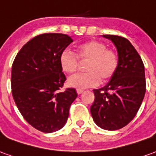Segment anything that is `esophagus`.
<instances>
[{
	"instance_id": "1",
	"label": "esophagus",
	"mask_w": 156,
	"mask_h": 156,
	"mask_svg": "<svg viewBox=\"0 0 156 156\" xmlns=\"http://www.w3.org/2000/svg\"><path fill=\"white\" fill-rule=\"evenodd\" d=\"M83 92V90H81V89H77V93H78V95L82 94Z\"/></svg>"
}]
</instances>
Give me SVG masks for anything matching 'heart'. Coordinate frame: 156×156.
Masks as SVG:
<instances>
[{
    "label": "heart",
    "instance_id": "1",
    "mask_svg": "<svg viewBox=\"0 0 156 156\" xmlns=\"http://www.w3.org/2000/svg\"><path fill=\"white\" fill-rule=\"evenodd\" d=\"M86 61L84 69L86 73L71 76L68 85L78 89L96 86L100 78L107 81L116 73L119 66L117 54L108 49L103 42L89 41L78 45L75 54L68 48L60 53V64L61 69L66 73H73L78 68L79 61Z\"/></svg>",
    "mask_w": 156,
    "mask_h": 156
}]
</instances>
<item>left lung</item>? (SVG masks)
<instances>
[{"instance_id": "1", "label": "left lung", "mask_w": 156, "mask_h": 156, "mask_svg": "<svg viewBox=\"0 0 156 156\" xmlns=\"http://www.w3.org/2000/svg\"><path fill=\"white\" fill-rule=\"evenodd\" d=\"M117 48L119 66L107 85L94 90L90 107L96 125L108 131L126 126L136 116L146 91L144 65L139 54L126 38L103 35Z\"/></svg>"}]
</instances>
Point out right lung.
<instances>
[{"mask_svg": "<svg viewBox=\"0 0 156 156\" xmlns=\"http://www.w3.org/2000/svg\"><path fill=\"white\" fill-rule=\"evenodd\" d=\"M73 42L66 34L38 35L22 47L12 66V94L20 114L31 126L45 133L64 126L78 96L74 88L60 91L66 79L60 53Z\"/></svg>", "mask_w": 156, "mask_h": 156, "instance_id": "add662e5", "label": "right lung"}]
</instances>
